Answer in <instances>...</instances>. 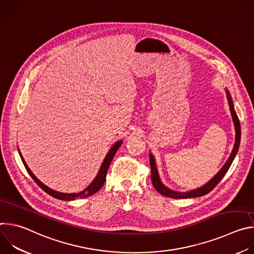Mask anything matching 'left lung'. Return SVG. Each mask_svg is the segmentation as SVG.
Listing matches in <instances>:
<instances>
[{
    "mask_svg": "<svg viewBox=\"0 0 254 254\" xmlns=\"http://www.w3.org/2000/svg\"><path fill=\"white\" fill-rule=\"evenodd\" d=\"M226 91V95H227V99H228V103H229V110L231 113V117H232V121L234 124V127H235V142H234V147L233 150L227 160V162L224 164V166L221 168V170L217 173L209 182H207L204 186L197 188L195 190H191V191H186V192H179V191H174L170 188H168L167 186H165L162 181L160 179V175L157 169V165H156V161L154 156L150 153V165H151V169H152V183L153 186L155 187V189L162 195L166 196V197H170V198H175V199H185V198H195V197H201L204 196L206 194H208L210 191H212L214 189V187L218 184L221 179L225 176V174L227 173V171L229 170L237 152L239 149V144H240V138H241V128H240V123L238 120V117L235 113L234 106H233V101H232V97L230 95V92L227 90V88H225Z\"/></svg>",
    "mask_w": 254,
    "mask_h": 254,
    "instance_id": "8db88e82",
    "label": "left lung"
}]
</instances>
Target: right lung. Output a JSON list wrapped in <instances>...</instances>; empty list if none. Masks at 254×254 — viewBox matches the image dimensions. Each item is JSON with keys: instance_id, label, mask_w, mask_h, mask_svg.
Wrapping results in <instances>:
<instances>
[{"instance_id": "obj_1", "label": "right lung", "mask_w": 254, "mask_h": 254, "mask_svg": "<svg viewBox=\"0 0 254 254\" xmlns=\"http://www.w3.org/2000/svg\"><path fill=\"white\" fill-rule=\"evenodd\" d=\"M123 143V139H120L118 140L116 143H114V146L110 149V151H108V153L106 154L101 166H100V169L96 175V177L93 179L92 182L82 191L78 192V193H61V192H58V191H55L51 188H49L48 186H46L45 184H43L41 181L36 177L32 171L30 170V168L27 166L24 158L22 157L20 151H19V155L21 157V160L27 170V172L29 173V175L32 177V179L35 181L36 183H37V185L40 186L41 189H43L47 194H49L50 196L56 198V199H59V200H64V201H73V200H76V199H82V198H86L88 196H91L93 194H95L104 184L105 182V178H106V173H107V170L108 168H110V165L118 151V149L122 146ZM19 150V149H18Z\"/></svg>"}]
</instances>
